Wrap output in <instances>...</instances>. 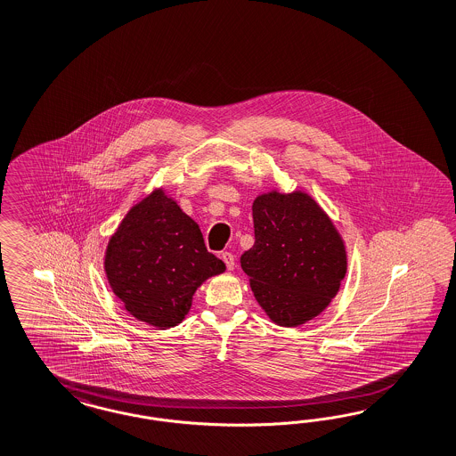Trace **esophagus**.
I'll return each mask as SVG.
<instances>
[{
	"instance_id": "obj_1",
	"label": "esophagus",
	"mask_w": 456,
	"mask_h": 456,
	"mask_svg": "<svg viewBox=\"0 0 456 456\" xmlns=\"http://www.w3.org/2000/svg\"><path fill=\"white\" fill-rule=\"evenodd\" d=\"M221 259L224 260V264H225L227 271H232V269H234L235 257L231 254V252H222Z\"/></svg>"
}]
</instances>
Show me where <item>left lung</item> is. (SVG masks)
Masks as SVG:
<instances>
[{
    "mask_svg": "<svg viewBox=\"0 0 456 456\" xmlns=\"http://www.w3.org/2000/svg\"><path fill=\"white\" fill-rule=\"evenodd\" d=\"M256 244L242 254L256 300L273 323L298 327L340 290L346 247L329 214L305 191L262 192L252 204Z\"/></svg>",
    "mask_w": 456,
    "mask_h": 456,
    "instance_id": "8db88e82",
    "label": "left lung"
}]
</instances>
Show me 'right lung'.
Returning <instances> with one entry per match:
<instances>
[{
	"instance_id": "1",
	"label": "right lung",
	"mask_w": 456,
	"mask_h": 456,
	"mask_svg": "<svg viewBox=\"0 0 456 456\" xmlns=\"http://www.w3.org/2000/svg\"><path fill=\"white\" fill-rule=\"evenodd\" d=\"M224 271L197 222L162 187L127 210L104 252L114 296L135 321L160 330L184 321L197 287Z\"/></svg>"
}]
</instances>
